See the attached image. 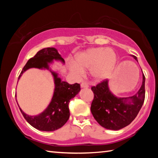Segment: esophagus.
Listing matches in <instances>:
<instances>
[{"instance_id":"obj_1","label":"esophagus","mask_w":158,"mask_h":158,"mask_svg":"<svg viewBox=\"0 0 158 158\" xmlns=\"http://www.w3.org/2000/svg\"><path fill=\"white\" fill-rule=\"evenodd\" d=\"M81 88H89V84L85 82H82L81 84Z\"/></svg>"}]
</instances>
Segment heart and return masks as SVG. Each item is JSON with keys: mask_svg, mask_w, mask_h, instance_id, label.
Segmentation results:
<instances>
[{"mask_svg": "<svg viewBox=\"0 0 158 158\" xmlns=\"http://www.w3.org/2000/svg\"><path fill=\"white\" fill-rule=\"evenodd\" d=\"M116 60V53L112 49L92 48L77 55L76 64H72L71 71L74 75L81 77L84 73V69H90L93 78L102 80L111 73Z\"/></svg>", "mask_w": 158, "mask_h": 158, "instance_id": "obj_1", "label": "heart"}]
</instances>
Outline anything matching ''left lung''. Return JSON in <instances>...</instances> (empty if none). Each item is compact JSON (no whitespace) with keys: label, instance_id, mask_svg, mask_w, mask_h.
I'll use <instances>...</instances> for the list:
<instances>
[{"label":"left lung","instance_id":"8db88e82","mask_svg":"<svg viewBox=\"0 0 158 158\" xmlns=\"http://www.w3.org/2000/svg\"><path fill=\"white\" fill-rule=\"evenodd\" d=\"M132 57L137 61L135 56ZM109 81L104 80L91 90L94 93L90 111L94 118L102 127L118 130L132 123L142 106L145 99V76L143 73L142 84L135 95L118 98L109 89Z\"/></svg>","mask_w":158,"mask_h":158}]
</instances>
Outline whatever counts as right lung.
<instances>
[{
	"instance_id": "add662e5",
	"label": "right lung",
	"mask_w": 158,
	"mask_h": 158,
	"mask_svg": "<svg viewBox=\"0 0 158 158\" xmlns=\"http://www.w3.org/2000/svg\"><path fill=\"white\" fill-rule=\"evenodd\" d=\"M53 60H60L65 63V60L55 48L48 47L41 49L34 57L28 60L18 78L19 80L25 71L33 68L47 69L52 73L54 79L55 89L52 101L46 109L36 116H29L19 106L21 114L29 124L37 130L47 132L56 130L66 123L69 117V101L81 90L79 84H69L68 82L61 81L58 74L51 70L49 64L53 63ZM16 97L17 95H15Z\"/></svg>"
}]
</instances>
